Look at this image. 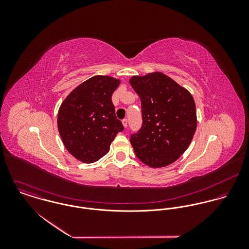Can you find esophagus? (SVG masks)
Listing matches in <instances>:
<instances>
[{
	"mask_svg": "<svg viewBox=\"0 0 249 249\" xmlns=\"http://www.w3.org/2000/svg\"><path fill=\"white\" fill-rule=\"evenodd\" d=\"M122 123H123L124 126L126 128V127H127V119H124V120L122 121Z\"/></svg>",
	"mask_w": 249,
	"mask_h": 249,
	"instance_id": "obj_1",
	"label": "esophagus"
}]
</instances>
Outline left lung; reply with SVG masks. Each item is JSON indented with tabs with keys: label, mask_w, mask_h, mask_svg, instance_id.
<instances>
[{
	"label": "left lung",
	"mask_w": 249,
	"mask_h": 249,
	"mask_svg": "<svg viewBox=\"0 0 249 249\" xmlns=\"http://www.w3.org/2000/svg\"><path fill=\"white\" fill-rule=\"evenodd\" d=\"M139 95L142 126L130 136L136 156L151 168L166 167L185 152L196 129L195 101L188 90L162 72L132 76Z\"/></svg>",
	"instance_id": "8db88e82"
}]
</instances>
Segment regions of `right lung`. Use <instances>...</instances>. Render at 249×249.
Instances as JSON below:
<instances>
[{
    "instance_id": "obj_1",
    "label": "right lung",
    "mask_w": 249,
    "mask_h": 249,
    "mask_svg": "<svg viewBox=\"0 0 249 249\" xmlns=\"http://www.w3.org/2000/svg\"><path fill=\"white\" fill-rule=\"evenodd\" d=\"M119 84L120 80L111 76H93L73 89L59 108L57 126L62 142L81 162L101 159L124 130L111 100Z\"/></svg>"
}]
</instances>
